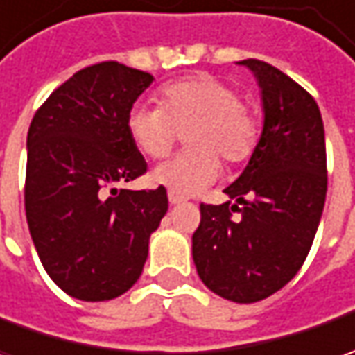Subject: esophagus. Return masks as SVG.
<instances>
[{"label":"esophagus","instance_id":"1","mask_svg":"<svg viewBox=\"0 0 355 355\" xmlns=\"http://www.w3.org/2000/svg\"><path fill=\"white\" fill-rule=\"evenodd\" d=\"M168 199H170V205H180V203H184L185 201L182 196H178V193H173V191H170V193H168Z\"/></svg>","mask_w":355,"mask_h":355}]
</instances>
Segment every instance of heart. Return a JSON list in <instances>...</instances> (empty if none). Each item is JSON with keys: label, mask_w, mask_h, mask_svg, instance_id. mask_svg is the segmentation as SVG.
Returning a JSON list of instances; mask_svg holds the SVG:
<instances>
[{"label": "heart", "mask_w": 355, "mask_h": 355, "mask_svg": "<svg viewBox=\"0 0 355 355\" xmlns=\"http://www.w3.org/2000/svg\"><path fill=\"white\" fill-rule=\"evenodd\" d=\"M157 108L134 104L126 114V132L144 156L170 154L184 130L187 150L152 171V182L178 196H193L211 185L223 159L239 166L257 144V126L237 90L211 75H196L168 83L156 90Z\"/></svg>", "instance_id": "b5f03b06"}]
</instances>
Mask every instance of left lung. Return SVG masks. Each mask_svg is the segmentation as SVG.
<instances>
[{
	"mask_svg": "<svg viewBox=\"0 0 355 355\" xmlns=\"http://www.w3.org/2000/svg\"><path fill=\"white\" fill-rule=\"evenodd\" d=\"M239 64L259 83L263 132L247 168L225 187L235 203H201L191 251L199 279L211 293L251 304L280 291L306 261L328 175L316 101L268 62L247 59Z\"/></svg>",
	"mask_w": 355,
	"mask_h": 355,
	"instance_id": "8db88e82",
	"label": "left lung"
}]
</instances>
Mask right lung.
I'll list each match as a JSON object with an SVG mask.
<instances>
[{
    "instance_id": "add662e5",
    "label": "right lung",
    "mask_w": 355,
    "mask_h": 355,
    "mask_svg": "<svg viewBox=\"0 0 355 355\" xmlns=\"http://www.w3.org/2000/svg\"><path fill=\"white\" fill-rule=\"evenodd\" d=\"M152 80L116 61L98 62L53 90L31 120L27 225L49 277L78 300L103 302L130 291L168 211L162 185L112 189L146 171L126 114Z\"/></svg>"
}]
</instances>
